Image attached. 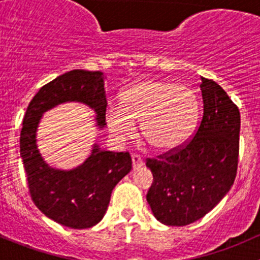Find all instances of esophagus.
Instances as JSON below:
<instances>
[{
  "label": "esophagus",
  "mask_w": 260,
  "mask_h": 260,
  "mask_svg": "<svg viewBox=\"0 0 260 260\" xmlns=\"http://www.w3.org/2000/svg\"><path fill=\"white\" fill-rule=\"evenodd\" d=\"M132 165H133V169H140L141 166H143V158L137 153H133L132 154Z\"/></svg>",
  "instance_id": "esophagus-1"
}]
</instances>
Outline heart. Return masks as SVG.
I'll list each match as a JSON object with an SVG mask.
<instances>
[{
	"label": "heart",
	"mask_w": 260,
	"mask_h": 260,
	"mask_svg": "<svg viewBox=\"0 0 260 260\" xmlns=\"http://www.w3.org/2000/svg\"><path fill=\"white\" fill-rule=\"evenodd\" d=\"M198 114V101L190 89L146 79L120 94V107H108L106 120L112 135L120 140L132 136L135 123L141 122L146 142L158 151H170L190 138Z\"/></svg>",
	"instance_id": "obj_1"
}]
</instances>
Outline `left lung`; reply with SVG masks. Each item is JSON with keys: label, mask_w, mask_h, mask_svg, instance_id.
<instances>
[{"label": "left lung", "mask_w": 260, "mask_h": 260, "mask_svg": "<svg viewBox=\"0 0 260 260\" xmlns=\"http://www.w3.org/2000/svg\"><path fill=\"white\" fill-rule=\"evenodd\" d=\"M201 80L203 117L192 138L146 159L153 175L147 201L154 217L171 226H185L205 216L237 177L239 109L214 80Z\"/></svg>", "instance_id": "obj_1"}]
</instances>
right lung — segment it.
<instances>
[{"label":"right lung","instance_id":"obj_1","mask_svg":"<svg viewBox=\"0 0 260 260\" xmlns=\"http://www.w3.org/2000/svg\"><path fill=\"white\" fill-rule=\"evenodd\" d=\"M73 101L93 108L98 125L103 128L108 104L103 73L72 70L40 88L23 117L20 153L28 192L39 210L64 226L88 229L104 216L112 191L131 171L132 159L129 152L104 151L95 145L78 169L60 171L49 167L36 147L39 120L52 107Z\"/></svg>","mask_w":260,"mask_h":260}]
</instances>
